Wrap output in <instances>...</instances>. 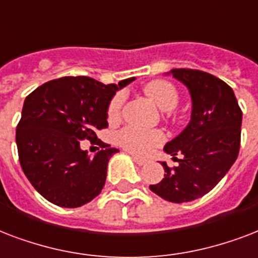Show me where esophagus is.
I'll return each instance as SVG.
<instances>
[{"instance_id":"1","label":"esophagus","mask_w":258,"mask_h":258,"mask_svg":"<svg viewBox=\"0 0 258 258\" xmlns=\"http://www.w3.org/2000/svg\"><path fill=\"white\" fill-rule=\"evenodd\" d=\"M133 160H135L136 164H139V165L147 164V160H144V159H140V157H137V156H133Z\"/></svg>"}]
</instances>
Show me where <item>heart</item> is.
Masks as SVG:
<instances>
[{
	"instance_id": "obj_1",
	"label": "heart",
	"mask_w": 258,
	"mask_h": 258,
	"mask_svg": "<svg viewBox=\"0 0 258 258\" xmlns=\"http://www.w3.org/2000/svg\"><path fill=\"white\" fill-rule=\"evenodd\" d=\"M144 93L160 110L169 111L175 109L179 103V91L175 86L164 79H156V81L148 82L144 86ZM122 93L115 94L110 101L109 109H107V117L109 119H117L121 114L123 105ZM118 144L125 148L127 152L135 155H147L152 148L157 147L159 144L164 141V135L159 131H147V129H139V127H125L122 132H119Z\"/></svg>"
}]
</instances>
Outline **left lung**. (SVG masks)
<instances>
[{
    "label": "left lung",
    "mask_w": 258,
    "mask_h": 258,
    "mask_svg": "<svg viewBox=\"0 0 258 258\" xmlns=\"http://www.w3.org/2000/svg\"><path fill=\"white\" fill-rule=\"evenodd\" d=\"M167 74L188 89L192 110L188 125L164 147L179 164L169 168L160 161L164 177L149 188L165 201L183 203L211 191L234 164L242 111L233 89L214 75L189 69H173Z\"/></svg>",
    "instance_id": "1"
}]
</instances>
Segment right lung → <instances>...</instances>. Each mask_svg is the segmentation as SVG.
I'll use <instances>...</instances> for the list:
<instances>
[{"mask_svg": "<svg viewBox=\"0 0 258 258\" xmlns=\"http://www.w3.org/2000/svg\"><path fill=\"white\" fill-rule=\"evenodd\" d=\"M135 78L103 85L89 77H63L44 83L24 101L16 131L21 168L37 192L60 207H79L99 195L107 163L118 152L103 144L94 157L81 140L94 143L107 127L114 94Z\"/></svg>", "mask_w": 258, "mask_h": 258, "instance_id": "obj_1", "label": "right lung"}]
</instances>
